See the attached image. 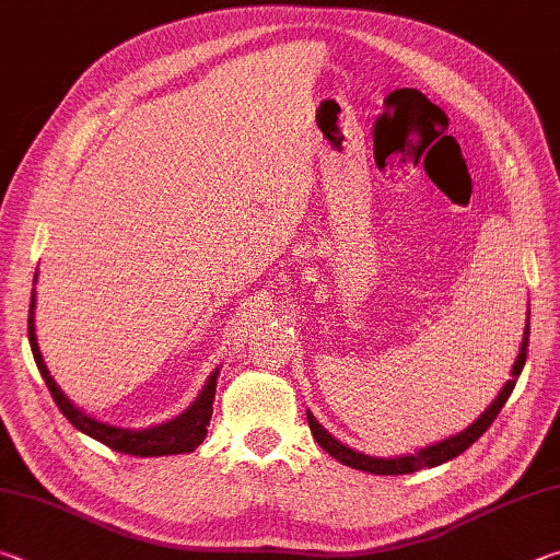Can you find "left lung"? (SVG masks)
I'll return each instance as SVG.
<instances>
[{"label": "left lung", "mask_w": 560, "mask_h": 560, "mask_svg": "<svg viewBox=\"0 0 560 560\" xmlns=\"http://www.w3.org/2000/svg\"><path fill=\"white\" fill-rule=\"evenodd\" d=\"M528 334H530V328L526 324L524 340H521V350H518V355H516L514 371H511V381L504 387H501V393H499L497 400L491 402L485 412H481V417H479L477 422L469 424L467 430L459 432V434H454V438H450V440L432 444V447L420 450L417 454H407V457H395V459L368 457V454L353 452L350 447H346V444H340L336 438H330V434L316 422V417L311 415V412H306V420H308L311 432H314V440L320 444V450H326L334 459L343 462L346 467H353V469H360V471H371V474H412V471H420L424 467H438V464H444V462H450L454 457H459L464 450H469L471 444L477 442L481 434H485L491 428V422L497 420V415L501 412V407L506 405L509 395L514 393V385H516L518 375H521V371H524V365H526Z\"/></svg>", "instance_id": "left-lung-1"}]
</instances>
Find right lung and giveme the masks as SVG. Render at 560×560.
<instances>
[{
	"mask_svg": "<svg viewBox=\"0 0 560 560\" xmlns=\"http://www.w3.org/2000/svg\"><path fill=\"white\" fill-rule=\"evenodd\" d=\"M36 283V277H34ZM34 301L36 296L32 293V303H30V343H32V353L36 365H39V373L44 377L46 387L54 397V402L59 410L66 415L75 430H81L89 438L98 440L106 444V447L122 452V454H132V457H163V454H185V452H195L200 447L202 440L207 438V428H210V417H212V402H214V390H217V373L214 371L207 381L205 390L200 397L187 407V410L170 420L165 424H158V428H148V430H122V428H110V424L96 422L93 417L83 415L81 410L69 402L59 385L54 383V377L49 375L44 365V358L39 353V343H36V334H34Z\"/></svg>",
	"mask_w": 560,
	"mask_h": 560,
	"instance_id": "right-lung-1",
	"label": "right lung"
}]
</instances>
